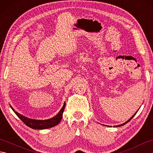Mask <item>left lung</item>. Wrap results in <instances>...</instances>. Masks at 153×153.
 <instances>
[{"instance_id": "left-lung-1", "label": "left lung", "mask_w": 153, "mask_h": 153, "mask_svg": "<svg viewBox=\"0 0 153 153\" xmlns=\"http://www.w3.org/2000/svg\"><path fill=\"white\" fill-rule=\"evenodd\" d=\"M136 113H137V112H136ZM136 113H135V114H136ZM135 114H134V116H132V117H131V118H130V119H129V120H128V121H127V122H125V123H122V124H121V125H118V126H114V127H120V126H123V125H125V124H126V123H128V122H129V121H130V120H131V119H132V118H134V116H135Z\"/></svg>"}]
</instances>
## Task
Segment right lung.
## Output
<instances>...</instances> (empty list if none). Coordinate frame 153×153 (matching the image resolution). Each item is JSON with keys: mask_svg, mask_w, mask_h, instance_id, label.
Listing matches in <instances>:
<instances>
[{"mask_svg": "<svg viewBox=\"0 0 153 153\" xmlns=\"http://www.w3.org/2000/svg\"><path fill=\"white\" fill-rule=\"evenodd\" d=\"M65 105H66V103L64 102L62 108L60 110V112L58 113L56 116L52 118H50L48 120H33L30 118H27V117H25L21 114H19V113L17 112L14 111V108L10 106L11 108L14 110L15 114L17 115L19 118L22 121L24 122L25 125L27 126L30 128L35 129H47L50 128H53V127L58 125V123H60V120L62 118V114L64 112V110L65 108Z\"/></svg>", "mask_w": 153, "mask_h": 153, "instance_id": "obj_1", "label": "right lung"}]
</instances>
